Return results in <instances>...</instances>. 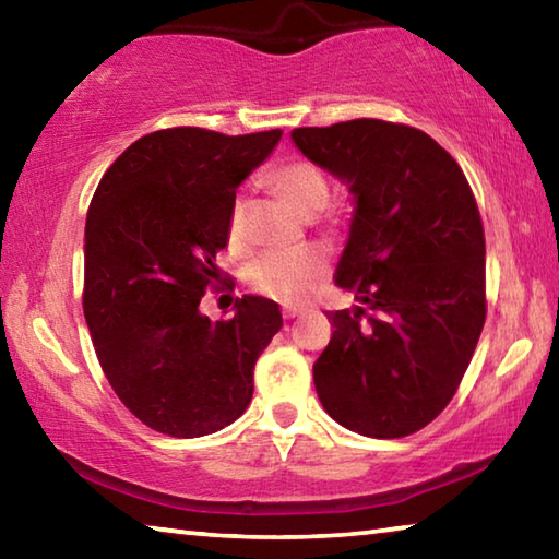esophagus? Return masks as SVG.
I'll use <instances>...</instances> for the list:
<instances>
[{"mask_svg":"<svg viewBox=\"0 0 559 559\" xmlns=\"http://www.w3.org/2000/svg\"><path fill=\"white\" fill-rule=\"evenodd\" d=\"M302 313L300 308H283V318L286 320H293V318H298Z\"/></svg>","mask_w":559,"mask_h":559,"instance_id":"34e87169","label":"esophagus"}]
</instances>
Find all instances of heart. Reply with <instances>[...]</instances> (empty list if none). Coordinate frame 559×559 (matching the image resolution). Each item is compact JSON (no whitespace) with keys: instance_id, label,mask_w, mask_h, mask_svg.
I'll return each instance as SVG.
<instances>
[{"instance_id":"b5f03b06","label":"heart","mask_w":559,"mask_h":559,"mask_svg":"<svg viewBox=\"0 0 559 559\" xmlns=\"http://www.w3.org/2000/svg\"><path fill=\"white\" fill-rule=\"evenodd\" d=\"M271 192L300 216H316L330 200V179L313 159L293 157L269 173ZM246 200H236L229 214V239L241 241ZM328 273V257L318 246H302L298 251H269L249 263L246 283L263 296L283 302L302 300Z\"/></svg>"}]
</instances>
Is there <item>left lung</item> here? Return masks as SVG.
Returning a JSON list of instances; mask_svg holds the SVG:
<instances>
[{"mask_svg": "<svg viewBox=\"0 0 559 559\" xmlns=\"http://www.w3.org/2000/svg\"><path fill=\"white\" fill-rule=\"evenodd\" d=\"M349 187L355 214L335 283L357 300L333 320L316 392L345 429L400 439L456 394L486 323V239L461 167L427 132L374 118L290 132Z\"/></svg>", "mask_w": 559, "mask_h": 559, "instance_id": "left-lung-1", "label": "left lung"}]
</instances>
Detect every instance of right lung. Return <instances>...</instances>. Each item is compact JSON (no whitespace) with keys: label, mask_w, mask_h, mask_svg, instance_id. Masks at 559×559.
<instances>
[{"label":"right lung","mask_w":559,"mask_h":559,"mask_svg":"<svg viewBox=\"0 0 559 559\" xmlns=\"http://www.w3.org/2000/svg\"><path fill=\"white\" fill-rule=\"evenodd\" d=\"M283 130L222 135L169 128L140 138L103 175L86 219L83 316L120 402L150 429L206 437L246 412L253 365L283 325L243 296L231 320L200 310L222 281L239 187Z\"/></svg>","instance_id":"right-lung-1"}]
</instances>
